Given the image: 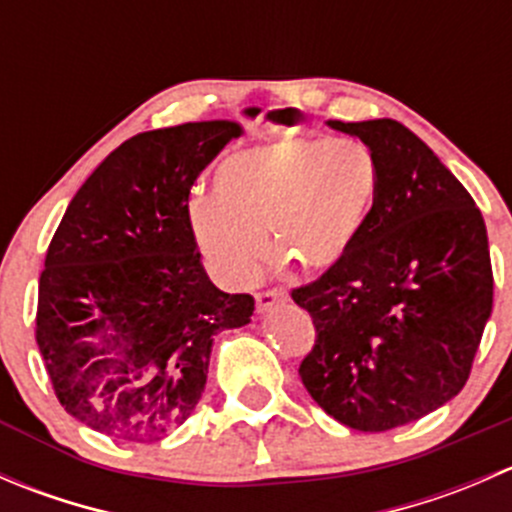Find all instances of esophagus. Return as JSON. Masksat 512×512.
Returning <instances> with one entry per match:
<instances>
[{
	"label": "esophagus",
	"instance_id": "esophagus-1",
	"mask_svg": "<svg viewBox=\"0 0 512 512\" xmlns=\"http://www.w3.org/2000/svg\"><path fill=\"white\" fill-rule=\"evenodd\" d=\"M282 299H285V292H282V289H265V292H257V312H267V309H272L277 302H282Z\"/></svg>",
	"mask_w": 512,
	"mask_h": 512
}]
</instances>
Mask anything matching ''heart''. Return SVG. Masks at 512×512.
<instances>
[{
  "label": "heart",
  "instance_id": "1",
  "mask_svg": "<svg viewBox=\"0 0 512 512\" xmlns=\"http://www.w3.org/2000/svg\"><path fill=\"white\" fill-rule=\"evenodd\" d=\"M379 190L374 156L347 138L292 136L227 156L213 193L190 203V232L232 287L255 280L272 245L302 272H327L354 250Z\"/></svg>",
  "mask_w": 512,
  "mask_h": 512
}]
</instances>
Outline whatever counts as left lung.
<instances>
[{
	"instance_id": "1",
	"label": "left lung",
	"mask_w": 512,
	"mask_h": 512,
	"mask_svg": "<svg viewBox=\"0 0 512 512\" xmlns=\"http://www.w3.org/2000/svg\"><path fill=\"white\" fill-rule=\"evenodd\" d=\"M327 123L369 148L379 190L347 260L292 289L317 329L299 376L329 416L379 433L466 386L493 309L488 232L456 175L399 121Z\"/></svg>"
}]
</instances>
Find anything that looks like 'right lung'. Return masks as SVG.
<instances>
[{
    "instance_id": "right-lung-1",
    "label": "right lung",
    "mask_w": 512,
    "mask_h": 512,
    "mask_svg": "<svg viewBox=\"0 0 512 512\" xmlns=\"http://www.w3.org/2000/svg\"><path fill=\"white\" fill-rule=\"evenodd\" d=\"M240 131L198 121L128 138L51 237L36 344L59 404L103 436H168L203 396L215 334L255 312L210 282L188 215L193 183Z\"/></svg>"
}]
</instances>
